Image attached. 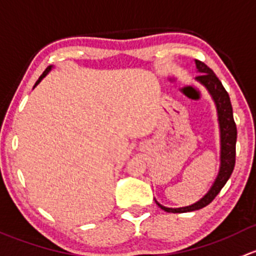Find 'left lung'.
<instances>
[{"instance_id": "1", "label": "left lung", "mask_w": 256, "mask_h": 256, "mask_svg": "<svg viewBox=\"0 0 256 256\" xmlns=\"http://www.w3.org/2000/svg\"><path fill=\"white\" fill-rule=\"evenodd\" d=\"M194 62H196L197 71L200 74L198 76H196V81H198L201 85H204L207 88V91L210 92L213 101H214L216 107H217L220 134V165L217 178H216L213 185L210 186V191L196 204L180 208H168L160 204L158 201H155L162 210L171 213L191 212V210H201V208L210 204L214 200V197L220 194V191L226 185L228 178H230L232 172L234 170V165H236V126L233 118V108H232L229 94L226 91V88H223L220 78L216 76V74L204 62H200V60H194Z\"/></svg>"}]
</instances>
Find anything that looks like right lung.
<instances>
[{
  "label": "right lung",
  "mask_w": 256,
  "mask_h": 256,
  "mask_svg": "<svg viewBox=\"0 0 256 256\" xmlns=\"http://www.w3.org/2000/svg\"><path fill=\"white\" fill-rule=\"evenodd\" d=\"M52 65H50V66H48V68H46V70H44V72L43 74H42V75H40V78H38V81H36V85H34V88H36V85H38V84L39 82H40V81H42V78H46V75H48V72H49V71L50 70H52Z\"/></svg>",
  "instance_id": "obj_1"
}]
</instances>
